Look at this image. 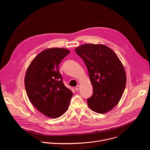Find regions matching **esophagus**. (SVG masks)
<instances>
[{
  "mask_svg": "<svg viewBox=\"0 0 150 150\" xmlns=\"http://www.w3.org/2000/svg\"><path fill=\"white\" fill-rule=\"evenodd\" d=\"M80 88H81V87H80V85H77V86L75 88V90L76 91H78L79 89H80Z\"/></svg>",
  "mask_w": 150,
  "mask_h": 150,
  "instance_id": "obj_1",
  "label": "esophagus"
}]
</instances>
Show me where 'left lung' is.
<instances>
[{"label": "left lung", "mask_w": 150, "mask_h": 150, "mask_svg": "<svg viewBox=\"0 0 150 150\" xmlns=\"http://www.w3.org/2000/svg\"><path fill=\"white\" fill-rule=\"evenodd\" d=\"M75 52L86 65L93 85V95L87 99L89 108L98 113L110 111L125 88L126 76L122 63L110 48L103 45H82Z\"/></svg>", "instance_id": "8db88e82"}]
</instances>
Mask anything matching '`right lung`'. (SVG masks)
<instances>
[{
  "mask_svg": "<svg viewBox=\"0 0 150 150\" xmlns=\"http://www.w3.org/2000/svg\"><path fill=\"white\" fill-rule=\"evenodd\" d=\"M70 52L66 49H47L40 53L31 62L24 82L28 98L41 113L57 118L69 107L72 92L63 82L59 65Z\"/></svg>",
  "mask_w": 150,
  "mask_h": 150,
  "instance_id": "add662e5",
  "label": "right lung"
}]
</instances>
